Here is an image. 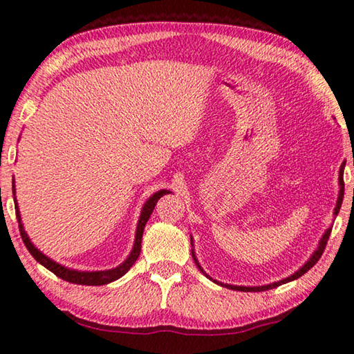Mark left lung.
<instances>
[{
  "label": "left lung",
  "mask_w": 354,
  "mask_h": 354,
  "mask_svg": "<svg viewBox=\"0 0 354 354\" xmlns=\"http://www.w3.org/2000/svg\"><path fill=\"white\" fill-rule=\"evenodd\" d=\"M339 183H340V194H339V198H337V206H335V209H334V214H335V215L339 214V209H340V206H342V200H344V175H342V169H340V173H339ZM329 234H331V230H328V231L325 232V236L322 237L319 248H317V251L313 254V257H310V259H309L306 263H304V266H303L301 268H299V270H298L297 273H293L292 277L286 278V279H283V281H278V283H273V284H268V286H261V287H242V286H230V284H225V287H227V289H232V290H242V292H262V290L273 289V287H278V286H281V284L289 283V281H293V279L299 278V277H301V274H304L308 270H310V268H313V267L315 266V263H317V261L320 259L322 254H323V251H325V248H326ZM192 257H194L196 267H198L200 270L203 272V268H201V266L198 263V261H196L194 251H192ZM203 273H205V272H203ZM205 274H206V273H205ZM206 277H207V274H206ZM221 286H223V284H221Z\"/></svg>",
  "instance_id": "left-lung-1"
}]
</instances>
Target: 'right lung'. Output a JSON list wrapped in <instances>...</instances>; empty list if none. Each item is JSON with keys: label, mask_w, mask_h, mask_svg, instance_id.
I'll return each instance as SVG.
<instances>
[{"label": "right lung", "mask_w": 354, "mask_h": 354, "mask_svg": "<svg viewBox=\"0 0 354 354\" xmlns=\"http://www.w3.org/2000/svg\"><path fill=\"white\" fill-rule=\"evenodd\" d=\"M169 194V190H159L158 194H154L151 198H149L145 206L142 209V214H140V220H139V225H137V232H136V242H134V248L131 251V254L128 256V259L124 261L122 266H118L115 268H112V270H104V272H77V270H70V268H65L62 266H59L55 261H51L50 257H46L45 254H41L40 251L34 247L29 241L28 234L23 230V225H21V218H20V212H19V207L15 206V212H17V220H19V227H20V234L23 242H25L26 248L29 250V253L32 254V257L41 266L46 267L48 270L53 272L64 281H68V283H73V284H82V286H103L107 283H112V281L118 279L120 277H123L124 273H127L131 267H133V263L137 261V257L140 254V247H142V236H143V230H145V225L149 218V215H151L153 209L156 206V203L160 198V196ZM17 205V201H15Z\"/></svg>", "instance_id": "add662e5"}]
</instances>
